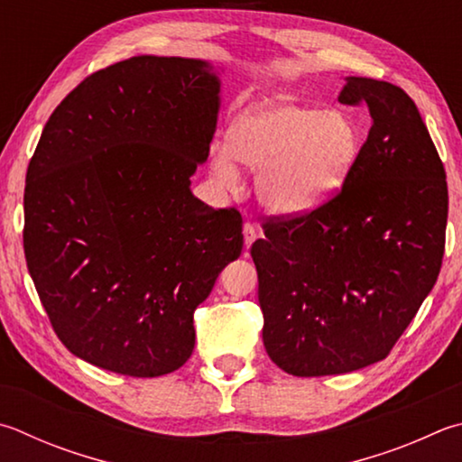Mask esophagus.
Wrapping results in <instances>:
<instances>
[{
  "mask_svg": "<svg viewBox=\"0 0 462 462\" xmlns=\"http://www.w3.org/2000/svg\"><path fill=\"white\" fill-rule=\"evenodd\" d=\"M242 234H245V246L246 248L253 246V242L258 238V232L254 228V224H250V222H246L245 226H242Z\"/></svg>",
  "mask_w": 462,
  "mask_h": 462,
  "instance_id": "esophagus-1",
  "label": "esophagus"
}]
</instances>
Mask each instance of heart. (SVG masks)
<instances>
[{"label":"heart","mask_w":462,"mask_h":462,"mask_svg":"<svg viewBox=\"0 0 462 462\" xmlns=\"http://www.w3.org/2000/svg\"><path fill=\"white\" fill-rule=\"evenodd\" d=\"M364 135L343 108L273 100L234 116L228 145L209 147L217 186L236 189L240 165L256 171L260 206L274 216H299L323 206L349 178Z\"/></svg>","instance_id":"1"}]
</instances>
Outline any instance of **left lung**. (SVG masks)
Masks as SVG:
<instances>
[{
  "mask_svg": "<svg viewBox=\"0 0 462 462\" xmlns=\"http://www.w3.org/2000/svg\"><path fill=\"white\" fill-rule=\"evenodd\" d=\"M339 100L365 103L372 116L341 191L311 214L266 222L250 248L266 354L300 377L382 362L444 254L447 173L414 100L364 77H347Z\"/></svg>",
  "mask_w": 462,
  "mask_h": 462,
  "instance_id": "8db88e82",
  "label": "left lung"
}]
</instances>
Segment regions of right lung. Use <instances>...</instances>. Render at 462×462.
Masks as SVG:
<instances>
[{
    "label": "right lung",
    "instance_id": "obj_1",
    "mask_svg": "<svg viewBox=\"0 0 462 462\" xmlns=\"http://www.w3.org/2000/svg\"><path fill=\"white\" fill-rule=\"evenodd\" d=\"M214 64L133 56L50 116L26 173L23 250L60 341L103 370L188 362L194 311L242 253V217L191 191L220 113Z\"/></svg>",
    "mask_w": 462,
    "mask_h": 462
}]
</instances>
